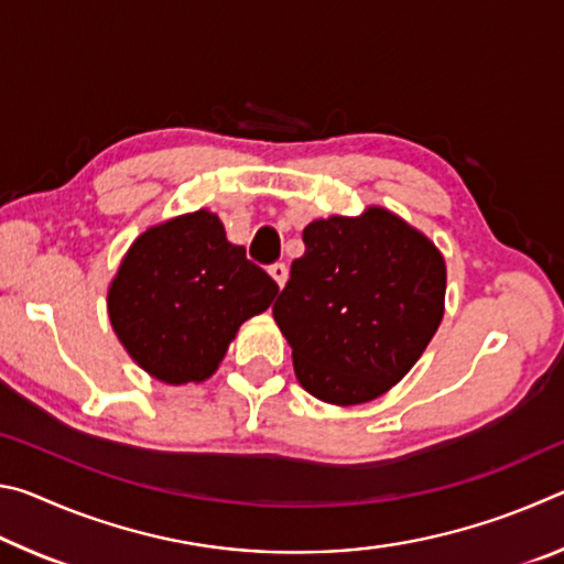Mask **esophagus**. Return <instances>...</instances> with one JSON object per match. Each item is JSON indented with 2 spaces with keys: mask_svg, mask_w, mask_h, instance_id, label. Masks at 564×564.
<instances>
[{
  "mask_svg": "<svg viewBox=\"0 0 564 564\" xmlns=\"http://www.w3.org/2000/svg\"><path fill=\"white\" fill-rule=\"evenodd\" d=\"M269 273H271V279L281 285V289L285 285V281H289V269H285L283 263H273L271 269H269Z\"/></svg>",
  "mask_w": 564,
  "mask_h": 564,
  "instance_id": "34e87169",
  "label": "esophagus"
}]
</instances>
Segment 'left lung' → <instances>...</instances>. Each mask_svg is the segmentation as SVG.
<instances>
[{
    "instance_id": "left-lung-1",
    "label": "left lung",
    "mask_w": 564,
    "mask_h": 564,
    "mask_svg": "<svg viewBox=\"0 0 564 564\" xmlns=\"http://www.w3.org/2000/svg\"><path fill=\"white\" fill-rule=\"evenodd\" d=\"M273 303L299 383L323 403L358 405L403 380L445 311V261L388 208L318 218Z\"/></svg>"
}]
</instances>
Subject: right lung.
Wrapping results in <instances>:
<instances>
[{
    "mask_svg": "<svg viewBox=\"0 0 564 564\" xmlns=\"http://www.w3.org/2000/svg\"><path fill=\"white\" fill-rule=\"evenodd\" d=\"M275 293L271 275L202 208L131 243L107 305L129 356L161 383L184 386L216 373L241 323L269 308Z\"/></svg>",
    "mask_w": 564,
    "mask_h": 564,
    "instance_id": "right-lung-1",
    "label": "right lung"
}]
</instances>
